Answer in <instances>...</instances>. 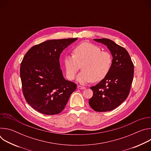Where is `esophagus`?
Segmentation results:
<instances>
[{"label":"esophagus","mask_w":151,"mask_h":151,"mask_svg":"<svg viewBox=\"0 0 151 151\" xmlns=\"http://www.w3.org/2000/svg\"><path fill=\"white\" fill-rule=\"evenodd\" d=\"M77 88L78 89H80V90H85L86 88V87H83V86H81V85H78Z\"/></svg>","instance_id":"1"}]
</instances>
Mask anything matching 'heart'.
<instances>
[{
    "label": "heart",
    "instance_id": "obj_1",
    "mask_svg": "<svg viewBox=\"0 0 151 151\" xmlns=\"http://www.w3.org/2000/svg\"><path fill=\"white\" fill-rule=\"evenodd\" d=\"M73 55H66L63 58L66 75L73 80L82 66V71L77 81L81 83L94 82L103 80L108 75L112 63L111 54L89 42H82L75 47Z\"/></svg>",
    "mask_w": 151,
    "mask_h": 151
}]
</instances>
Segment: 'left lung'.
Segmentation results:
<instances>
[{
  "label": "left lung",
  "instance_id": "obj_1",
  "mask_svg": "<svg viewBox=\"0 0 151 151\" xmlns=\"http://www.w3.org/2000/svg\"><path fill=\"white\" fill-rule=\"evenodd\" d=\"M94 40L106 45L113 59L108 75L90 88L93 96L89 100V104L95 111L107 112L116 108L130 93L134 64L127 51L113 40L106 38Z\"/></svg>",
  "mask_w": 151,
  "mask_h": 151
}]
</instances>
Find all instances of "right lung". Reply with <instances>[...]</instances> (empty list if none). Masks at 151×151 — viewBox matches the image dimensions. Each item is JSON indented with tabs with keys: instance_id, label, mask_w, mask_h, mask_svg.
I'll list each match as a JSON object with an SVG mask.
<instances>
[{
	"instance_id": "obj_1",
	"label": "right lung",
	"mask_w": 151,
	"mask_h": 151,
	"mask_svg": "<svg viewBox=\"0 0 151 151\" xmlns=\"http://www.w3.org/2000/svg\"><path fill=\"white\" fill-rule=\"evenodd\" d=\"M78 38L49 40L32 47L24 55L20 78L24 98L34 109L48 115L60 113L76 88L64 78L60 56Z\"/></svg>"
}]
</instances>
